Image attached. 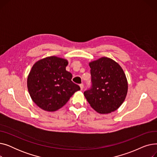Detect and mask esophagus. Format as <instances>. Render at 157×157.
<instances>
[{
    "label": "esophagus",
    "instance_id": "obj_1",
    "mask_svg": "<svg viewBox=\"0 0 157 157\" xmlns=\"http://www.w3.org/2000/svg\"><path fill=\"white\" fill-rule=\"evenodd\" d=\"M79 86H80L81 90H83V88H84V85H83V84H81V85H79Z\"/></svg>",
    "mask_w": 157,
    "mask_h": 157
}]
</instances>
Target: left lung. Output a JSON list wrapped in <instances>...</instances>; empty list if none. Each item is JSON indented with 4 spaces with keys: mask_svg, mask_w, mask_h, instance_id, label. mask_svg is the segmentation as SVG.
Masks as SVG:
<instances>
[{
    "mask_svg": "<svg viewBox=\"0 0 157 157\" xmlns=\"http://www.w3.org/2000/svg\"><path fill=\"white\" fill-rule=\"evenodd\" d=\"M92 87L84 92L90 106L100 114L117 110L128 92V81L121 66L114 60L103 56L89 62Z\"/></svg>",
    "mask_w": 157,
    "mask_h": 157,
    "instance_id": "left-lung-1",
    "label": "left lung"
}]
</instances>
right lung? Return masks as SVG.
<instances>
[{"label":"right lung","mask_w":157,"mask_h":157,"mask_svg":"<svg viewBox=\"0 0 157 157\" xmlns=\"http://www.w3.org/2000/svg\"><path fill=\"white\" fill-rule=\"evenodd\" d=\"M68 60L56 56L37 61L29 74L27 88L39 108L53 112L60 109L80 90L71 81L72 74L66 71Z\"/></svg>","instance_id":"add662e5"}]
</instances>
